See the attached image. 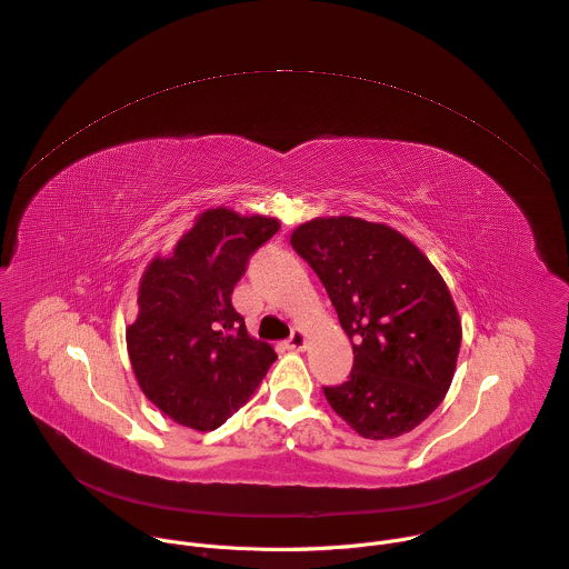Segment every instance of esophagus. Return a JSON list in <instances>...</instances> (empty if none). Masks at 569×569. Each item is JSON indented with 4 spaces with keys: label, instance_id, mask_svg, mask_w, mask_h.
<instances>
[{
    "label": "esophagus",
    "instance_id": "obj_1",
    "mask_svg": "<svg viewBox=\"0 0 569 569\" xmlns=\"http://www.w3.org/2000/svg\"><path fill=\"white\" fill-rule=\"evenodd\" d=\"M306 333L303 331H292V336L286 340V349H292V351H301L306 347Z\"/></svg>",
    "mask_w": 569,
    "mask_h": 569
}]
</instances>
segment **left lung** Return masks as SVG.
Listing matches in <instances>:
<instances>
[{"label":"left lung","instance_id":"8db88e82","mask_svg":"<svg viewBox=\"0 0 569 569\" xmlns=\"http://www.w3.org/2000/svg\"><path fill=\"white\" fill-rule=\"evenodd\" d=\"M290 244L325 283L353 347L349 379L325 388L329 406L370 440L422 425L451 386L462 338L440 272L399 231L349 216L299 224Z\"/></svg>","mask_w":569,"mask_h":569}]
</instances>
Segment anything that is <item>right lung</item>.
Returning <instances> with one entry per match:
<instances>
[{
	"mask_svg": "<svg viewBox=\"0 0 569 569\" xmlns=\"http://www.w3.org/2000/svg\"><path fill=\"white\" fill-rule=\"evenodd\" d=\"M279 227L220 206L194 220L172 256L147 266L127 349L140 390L177 425L222 427L277 360L268 342L247 333L231 292L249 256Z\"/></svg>",
	"mask_w": 569,
	"mask_h": 569,
	"instance_id": "1",
	"label": "right lung"
}]
</instances>
